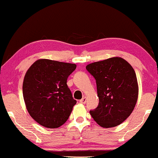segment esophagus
<instances>
[{
	"label": "esophagus",
	"mask_w": 158,
	"mask_h": 158,
	"mask_svg": "<svg viewBox=\"0 0 158 158\" xmlns=\"http://www.w3.org/2000/svg\"><path fill=\"white\" fill-rule=\"evenodd\" d=\"M80 102L83 103V104H85V103L86 102V98H85V97H83V98L80 100Z\"/></svg>",
	"instance_id": "1"
}]
</instances>
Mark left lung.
Masks as SVG:
<instances>
[{
  "instance_id": "left-lung-1",
  "label": "left lung",
  "mask_w": 158,
  "mask_h": 158,
  "mask_svg": "<svg viewBox=\"0 0 158 158\" xmlns=\"http://www.w3.org/2000/svg\"><path fill=\"white\" fill-rule=\"evenodd\" d=\"M86 69L97 83L98 107L90 114L99 125L114 127L131 114L139 97L135 70L126 60L112 57L94 62Z\"/></svg>"
}]
</instances>
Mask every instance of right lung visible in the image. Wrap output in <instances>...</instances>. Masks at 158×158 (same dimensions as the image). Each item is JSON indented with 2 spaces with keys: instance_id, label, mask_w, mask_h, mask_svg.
I'll list each match as a JSON object with an SVG mask.
<instances>
[{
  "instance_id": "obj_1",
  "label": "right lung",
  "mask_w": 158,
  "mask_h": 158,
  "mask_svg": "<svg viewBox=\"0 0 158 158\" xmlns=\"http://www.w3.org/2000/svg\"><path fill=\"white\" fill-rule=\"evenodd\" d=\"M76 64L41 58L29 67L23 83L25 107L42 126L55 129L65 123L76 104L67 85Z\"/></svg>"
}]
</instances>
